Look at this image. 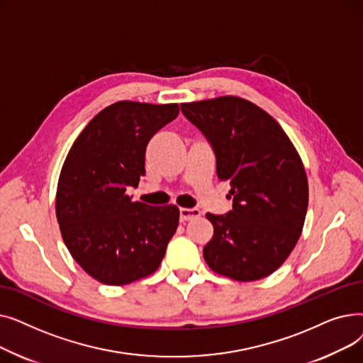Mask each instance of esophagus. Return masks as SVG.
Wrapping results in <instances>:
<instances>
[{
	"mask_svg": "<svg viewBox=\"0 0 363 363\" xmlns=\"http://www.w3.org/2000/svg\"><path fill=\"white\" fill-rule=\"evenodd\" d=\"M200 215H201V212L199 211V208H181V211H179V219H181V222L197 219Z\"/></svg>",
	"mask_w": 363,
	"mask_h": 363,
	"instance_id": "34e87169",
	"label": "esophagus"
}]
</instances>
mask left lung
<instances>
[{
  "instance_id": "left-lung-1",
  "label": "left lung",
  "mask_w": 363,
  "mask_h": 363,
  "mask_svg": "<svg viewBox=\"0 0 363 363\" xmlns=\"http://www.w3.org/2000/svg\"><path fill=\"white\" fill-rule=\"evenodd\" d=\"M184 116L211 143L216 174L230 181L233 211L207 213L208 268L235 281L275 272L296 247L308 212L306 170L271 114L240 97L182 103Z\"/></svg>"
}]
</instances>
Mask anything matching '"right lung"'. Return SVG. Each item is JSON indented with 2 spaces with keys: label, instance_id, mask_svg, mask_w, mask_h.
<instances>
[{
  "label": "right lung",
  "instance_id": "obj_1",
  "mask_svg": "<svg viewBox=\"0 0 363 363\" xmlns=\"http://www.w3.org/2000/svg\"><path fill=\"white\" fill-rule=\"evenodd\" d=\"M178 104L118 101L74 140L63 163L55 215L72 257L92 278L125 285L156 272L179 222V208L132 201L145 175V148L174 121Z\"/></svg>",
  "mask_w": 363,
  "mask_h": 363
}]
</instances>
